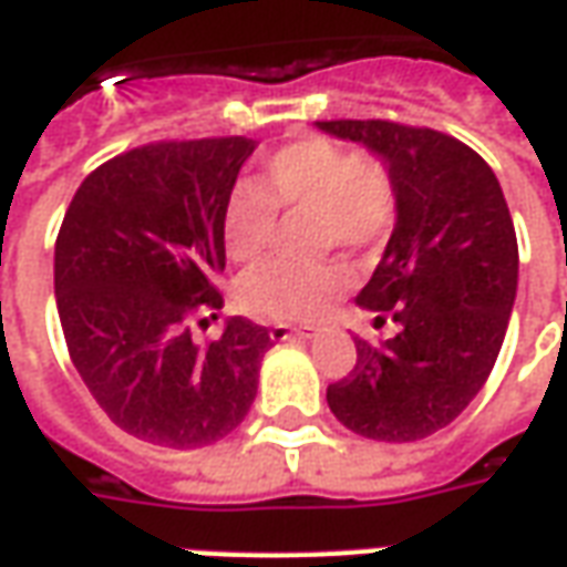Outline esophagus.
Listing matches in <instances>:
<instances>
[{"instance_id":"1","label":"esophagus","mask_w":567,"mask_h":567,"mask_svg":"<svg viewBox=\"0 0 567 567\" xmlns=\"http://www.w3.org/2000/svg\"><path fill=\"white\" fill-rule=\"evenodd\" d=\"M270 337L276 343H285V340H312L316 333L312 328H291V324H272Z\"/></svg>"}]
</instances>
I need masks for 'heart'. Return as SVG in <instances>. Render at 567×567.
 <instances>
[{
	"mask_svg": "<svg viewBox=\"0 0 567 567\" xmlns=\"http://www.w3.org/2000/svg\"><path fill=\"white\" fill-rule=\"evenodd\" d=\"M279 209H312L319 248L352 251L380 246L392 234L401 209L398 185L377 157L324 136H303L276 148L264 161L258 182L234 187L224 203L221 239L234 260H258L270 251ZM349 276L340 264L267 260L239 276L236 307L267 321H319L343 295Z\"/></svg>",
	"mask_w": 567,
	"mask_h": 567,
	"instance_id": "1",
	"label": "heart"
}]
</instances>
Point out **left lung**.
<instances>
[{
  "label": "left lung",
  "instance_id": "1",
  "mask_svg": "<svg viewBox=\"0 0 567 567\" xmlns=\"http://www.w3.org/2000/svg\"><path fill=\"white\" fill-rule=\"evenodd\" d=\"M389 161L401 209L358 303L392 340H355L328 406L361 437L406 443L446 427L486 385L507 333L519 246L498 178L471 145L401 121H319Z\"/></svg>",
  "mask_w": 567,
  "mask_h": 567
}]
</instances>
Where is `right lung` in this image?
I'll return each instance as SVG.
<instances>
[{
  "instance_id": "obj_1",
  "label": "right lung",
  "mask_w": 567,
  "mask_h": 567,
  "mask_svg": "<svg viewBox=\"0 0 567 567\" xmlns=\"http://www.w3.org/2000/svg\"><path fill=\"white\" fill-rule=\"evenodd\" d=\"M251 151L246 136L124 151L81 182L56 234L69 358L105 416L154 446L227 437L258 392L264 324L236 316L215 340L190 333L221 309L224 203Z\"/></svg>"
}]
</instances>
